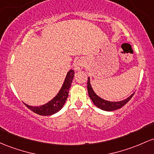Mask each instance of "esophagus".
<instances>
[{
	"instance_id": "obj_1",
	"label": "esophagus",
	"mask_w": 154,
	"mask_h": 154,
	"mask_svg": "<svg viewBox=\"0 0 154 154\" xmlns=\"http://www.w3.org/2000/svg\"><path fill=\"white\" fill-rule=\"evenodd\" d=\"M84 66H85V61H84L82 59H80V60H77V61L75 63V64H74V70L76 71L82 70Z\"/></svg>"
}]
</instances>
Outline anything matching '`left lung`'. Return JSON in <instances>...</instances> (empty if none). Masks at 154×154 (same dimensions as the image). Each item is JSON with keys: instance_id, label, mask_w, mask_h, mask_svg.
Listing matches in <instances>:
<instances>
[{"instance_id": "obj_1", "label": "left lung", "mask_w": 154, "mask_h": 154, "mask_svg": "<svg viewBox=\"0 0 154 154\" xmlns=\"http://www.w3.org/2000/svg\"><path fill=\"white\" fill-rule=\"evenodd\" d=\"M87 88H88V95L90 96L92 102H94V104H95L96 107H99V109H102V110H105V111H113L124 107L125 104L129 102L130 99H131V97H132L134 94H134H131L129 97H128L127 99H124V100L123 101H121V102H109V101H106L104 100V99H102V98L98 96L95 94V92H94V90H93L92 87H91V85L90 78H89V77H88V80Z\"/></svg>"}]
</instances>
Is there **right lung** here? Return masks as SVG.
I'll use <instances>...</instances> for the list:
<instances>
[{
  "instance_id": "right-lung-1",
  "label": "right lung",
  "mask_w": 154,
  "mask_h": 154,
  "mask_svg": "<svg viewBox=\"0 0 154 154\" xmlns=\"http://www.w3.org/2000/svg\"><path fill=\"white\" fill-rule=\"evenodd\" d=\"M74 71H69L67 73L61 89L59 91L58 94L47 104L42 106H38V107H33V106L28 105L24 103L25 105L30 110L33 111V112L40 115V116H51V115L58 112L59 110L61 109V108L65 104L66 101L69 95V88H70L72 80L74 79Z\"/></svg>"
}]
</instances>
